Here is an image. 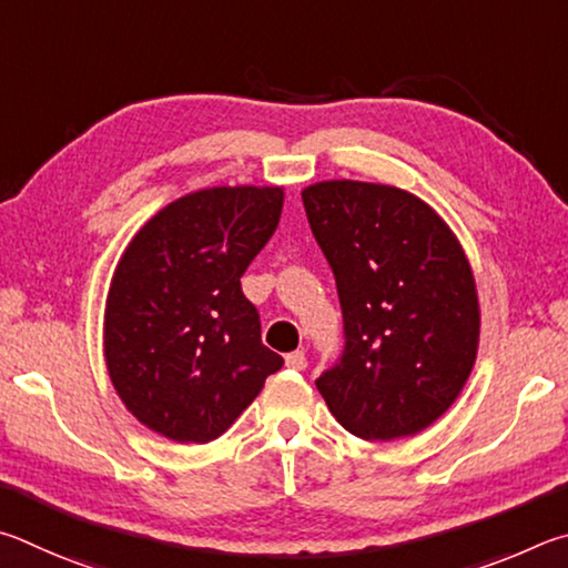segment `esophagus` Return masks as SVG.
<instances>
[{"label": "esophagus", "mask_w": 568, "mask_h": 568, "mask_svg": "<svg viewBox=\"0 0 568 568\" xmlns=\"http://www.w3.org/2000/svg\"><path fill=\"white\" fill-rule=\"evenodd\" d=\"M284 362H286V366H290V369L302 372L306 366V354L304 352H292V354H286Z\"/></svg>", "instance_id": "esophagus-1"}]
</instances>
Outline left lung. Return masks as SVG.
Returning a JSON list of instances; mask_svg holds the SVG:
<instances>
[{"label": "left lung", "instance_id": "1", "mask_svg": "<svg viewBox=\"0 0 568 568\" xmlns=\"http://www.w3.org/2000/svg\"><path fill=\"white\" fill-rule=\"evenodd\" d=\"M344 314V354L316 379L346 432L392 442L432 426L479 349V294L449 224L399 186L332 179L302 192Z\"/></svg>", "mask_w": 568, "mask_h": 568}]
</instances>
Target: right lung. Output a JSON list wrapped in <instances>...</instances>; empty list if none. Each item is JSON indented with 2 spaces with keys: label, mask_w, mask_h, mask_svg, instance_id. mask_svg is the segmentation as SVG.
I'll use <instances>...</instances> for the list:
<instances>
[{
  "label": "right lung",
  "mask_w": 568,
  "mask_h": 568,
  "mask_svg": "<svg viewBox=\"0 0 568 568\" xmlns=\"http://www.w3.org/2000/svg\"><path fill=\"white\" fill-rule=\"evenodd\" d=\"M282 206V186L199 189L159 209L124 248L106 294L104 359L146 429L212 442L282 369L239 282Z\"/></svg>",
  "instance_id": "obj_1"
}]
</instances>
